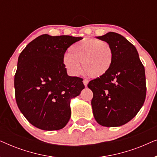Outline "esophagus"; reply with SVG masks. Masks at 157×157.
Instances as JSON below:
<instances>
[{"label":"esophagus","instance_id":"esophagus-1","mask_svg":"<svg viewBox=\"0 0 157 157\" xmlns=\"http://www.w3.org/2000/svg\"><path fill=\"white\" fill-rule=\"evenodd\" d=\"M83 84H84L85 86L86 87L87 85H88V83H89V80H88V79H83Z\"/></svg>","mask_w":157,"mask_h":157}]
</instances>
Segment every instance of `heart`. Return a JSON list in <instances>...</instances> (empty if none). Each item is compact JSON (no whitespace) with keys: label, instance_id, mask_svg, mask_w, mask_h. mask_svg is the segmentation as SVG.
<instances>
[{"label":"heart","instance_id":"b5f03b06","mask_svg":"<svg viewBox=\"0 0 157 157\" xmlns=\"http://www.w3.org/2000/svg\"><path fill=\"white\" fill-rule=\"evenodd\" d=\"M63 59V65L72 76H77L83 69L92 78H101L110 71L113 61V51L107 42L96 38H83L68 49Z\"/></svg>","mask_w":157,"mask_h":157}]
</instances>
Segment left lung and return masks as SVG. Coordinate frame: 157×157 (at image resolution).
Returning <instances> with one entry per match:
<instances>
[{
	"mask_svg": "<svg viewBox=\"0 0 157 157\" xmlns=\"http://www.w3.org/2000/svg\"><path fill=\"white\" fill-rule=\"evenodd\" d=\"M113 51L111 69L105 76L90 81L94 117L106 127L124 125L137 114L146 98L145 70L134 45L114 32L96 37Z\"/></svg>",
	"mask_w": 157,
	"mask_h": 157,
	"instance_id": "left-lung-1",
	"label": "left lung"
}]
</instances>
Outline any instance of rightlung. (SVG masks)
<instances>
[{
    "instance_id": "1",
    "label": "right lung",
    "mask_w": 157,
    "mask_h": 157,
    "mask_svg": "<svg viewBox=\"0 0 157 157\" xmlns=\"http://www.w3.org/2000/svg\"><path fill=\"white\" fill-rule=\"evenodd\" d=\"M82 38L44 34L19 56L14 78L16 103L25 119L40 129L63 128L71 114V100L84 89L83 79L68 76L63 65L67 48Z\"/></svg>"
}]
</instances>
